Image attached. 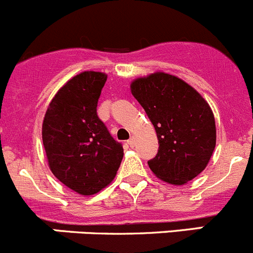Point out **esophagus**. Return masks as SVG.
<instances>
[{
    "label": "esophagus",
    "instance_id": "1",
    "mask_svg": "<svg viewBox=\"0 0 253 253\" xmlns=\"http://www.w3.org/2000/svg\"><path fill=\"white\" fill-rule=\"evenodd\" d=\"M127 143L129 145V147H133V146L136 145V137H134V136H132V137L127 141Z\"/></svg>",
    "mask_w": 253,
    "mask_h": 253
}]
</instances>
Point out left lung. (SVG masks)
Returning a JSON list of instances; mask_svg holds the SVG:
<instances>
[{"label":"left lung","mask_w":253,"mask_h":253,"mask_svg":"<svg viewBox=\"0 0 253 253\" xmlns=\"http://www.w3.org/2000/svg\"><path fill=\"white\" fill-rule=\"evenodd\" d=\"M129 87L159 138L148 167L164 182L186 185L206 169L216 147L211 107L187 82L162 71L138 77Z\"/></svg>","instance_id":"8db88e82"}]
</instances>
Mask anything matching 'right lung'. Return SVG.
I'll return each mask as SVG.
<instances>
[{"label":"right lung","mask_w":253,"mask_h":253,"mask_svg":"<svg viewBox=\"0 0 253 253\" xmlns=\"http://www.w3.org/2000/svg\"><path fill=\"white\" fill-rule=\"evenodd\" d=\"M107 75L84 71L68 80L47 107L42 141L51 172L82 196L107 187L124 157L96 107Z\"/></svg>","instance_id":"1"}]
</instances>
